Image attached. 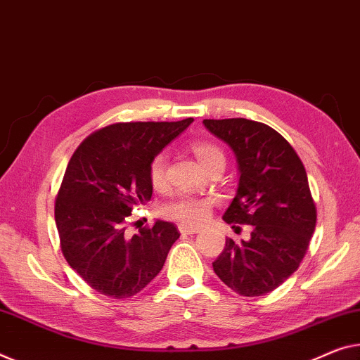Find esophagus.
<instances>
[{"label":"esophagus","mask_w":360,"mask_h":360,"mask_svg":"<svg viewBox=\"0 0 360 360\" xmlns=\"http://www.w3.org/2000/svg\"><path fill=\"white\" fill-rule=\"evenodd\" d=\"M179 230H180V233L193 235V233H198V231L201 230V226H196V225H188V224H180V225H179Z\"/></svg>","instance_id":"1"}]
</instances>
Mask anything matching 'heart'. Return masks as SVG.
Instances as JSON below:
<instances>
[{
  "label": "heart",
  "instance_id": "b5f03b06",
  "mask_svg": "<svg viewBox=\"0 0 360 360\" xmlns=\"http://www.w3.org/2000/svg\"><path fill=\"white\" fill-rule=\"evenodd\" d=\"M193 153L204 169L215 161H225V156L217 145L209 141H196ZM149 180L156 190H162L167 185V154L158 153L149 162ZM212 206L211 198H196L181 195L165 202L162 212L167 219L179 220L184 224H199L209 215Z\"/></svg>",
  "mask_w": 360,
  "mask_h": 360
}]
</instances>
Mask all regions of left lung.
Instances as JSON below:
<instances>
[{
	"instance_id": "obj_1",
	"label": "left lung",
	"mask_w": 360,
	"mask_h": 360,
	"mask_svg": "<svg viewBox=\"0 0 360 360\" xmlns=\"http://www.w3.org/2000/svg\"><path fill=\"white\" fill-rule=\"evenodd\" d=\"M202 124L230 146L238 164L236 195L224 220L251 225L248 241L226 238L214 272L238 295H267L296 272L314 235L317 211L306 169L269 125L248 119Z\"/></svg>"
}]
</instances>
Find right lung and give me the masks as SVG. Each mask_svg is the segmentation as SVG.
I'll use <instances>...</instances> for the list:
<instances>
[{
	"mask_svg": "<svg viewBox=\"0 0 360 360\" xmlns=\"http://www.w3.org/2000/svg\"><path fill=\"white\" fill-rule=\"evenodd\" d=\"M191 122L114 124L85 138L72 154L54 206L60 250L101 295L135 296L161 272L179 240L172 222L156 220L131 236L125 224L134 207L153 196L151 159Z\"/></svg>",
	"mask_w": 360,
	"mask_h": 360,
	"instance_id": "add662e5",
	"label": "right lung"
}]
</instances>
